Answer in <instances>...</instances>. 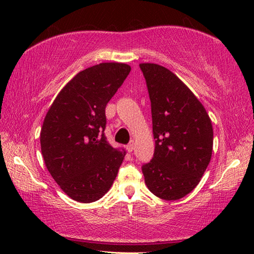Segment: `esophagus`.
<instances>
[{
	"mask_svg": "<svg viewBox=\"0 0 254 254\" xmlns=\"http://www.w3.org/2000/svg\"><path fill=\"white\" fill-rule=\"evenodd\" d=\"M134 148H135L134 142H131V143H128V144L127 145V150L128 152H132L133 150H134Z\"/></svg>",
	"mask_w": 254,
	"mask_h": 254,
	"instance_id": "esophagus-1",
	"label": "esophagus"
}]
</instances>
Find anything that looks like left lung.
Listing matches in <instances>:
<instances>
[{"label": "left lung", "mask_w": 254, "mask_h": 254, "mask_svg": "<svg viewBox=\"0 0 254 254\" xmlns=\"http://www.w3.org/2000/svg\"><path fill=\"white\" fill-rule=\"evenodd\" d=\"M151 101L156 148L142 166L153 195L177 200L194 189L212 158L213 127L205 107L173 71L157 64H140Z\"/></svg>", "instance_id": "left-lung-1"}]
</instances>
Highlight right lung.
I'll use <instances>...</instances> for the list:
<instances>
[{
	"mask_svg": "<svg viewBox=\"0 0 254 254\" xmlns=\"http://www.w3.org/2000/svg\"><path fill=\"white\" fill-rule=\"evenodd\" d=\"M130 71L123 63L86 68L64 86L45 117V165L62 190L79 203L102 198L126 157V150L106 141L105 107Z\"/></svg>",
	"mask_w": 254,
	"mask_h": 254,
	"instance_id": "obj_1",
	"label": "right lung"
}]
</instances>
